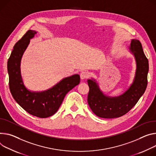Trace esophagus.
<instances>
[{
  "label": "esophagus",
  "mask_w": 156,
  "mask_h": 156,
  "mask_svg": "<svg viewBox=\"0 0 156 156\" xmlns=\"http://www.w3.org/2000/svg\"><path fill=\"white\" fill-rule=\"evenodd\" d=\"M90 75L89 73L88 72H86V71H84V72H82L80 73V78L81 80H84V79H87L89 77Z\"/></svg>",
  "instance_id": "34e87169"
}]
</instances>
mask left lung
<instances>
[{
  "instance_id": "obj_1",
  "label": "left lung",
  "mask_w": 156,
  "mask_h": 156,
  "mask_svg": "<svg viewBox=\"0 0 156 156\" xmlns=\"http://www.w3.org/2000/svg\"><path fill=\"white\" fill-rule=\"evenodd\" d=\"M129 50L135 58L136 70L133 83L122 94L116 97L106 96L95 80L87 81L90 88L88 103L91 111L98 117L115 118L124 115L135 106L145 92L147 85L148 60L138 40H131Z\"/></svg>"
}]
</instances>
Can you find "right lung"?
<instances>
[{
	"instance_id": "obj_1",
	"label": "right lung",
	"mask_w": 156,
	"mask_h": 156,
	"mask_svg": "<svg viewBox=\"0 0 156 156\" xmlns=\"http://www.w3.org/2000/svg\"><path fill=\"white\" fill-rule=\"evenodd\" d=\"M36 34V31L28 30L13 47L7 62L9 88L13 99L23 109L33 116L45 118L58 111L66 93L78 85L80 78L77 74L65 78L52 88L43 91L28 90L21 76L20 62L30 40Z\"/></svg>"
}]
</instances>
